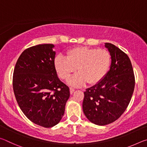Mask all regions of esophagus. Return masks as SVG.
Segmentation results:
<instances>
[{
    "mask_svg": "<svg viewBox=\"0 0 147 147\" xmlns=\"http://www.w3.org/2000/svg\"><path fill=\"white\" fill-rule=\"evenodd\" d=\"M74 88H70V93L71 94H73V93H74Z\"/></svg>",
    "mask_w": 147,
    "mask_h": 147,
    "instance_id": "obj_1",
    "label": "esophagus"
}]
</instances>
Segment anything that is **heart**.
<instances>
[{
  "label": "heart",
  "mask_w": 147,
  "mask_h": 147,
  "mask_svg": "<svg viewBox=\"0 0 147 147\" xmlns=\"http://www.w3.org/2000/svg\"><path fill=\"white\" fill-rule=\"evenodd\" d=\"M111 54L106 49L78 47L69 50L67 58L58 55L55 58V67L59 76L67 80L76 71V75L69 80V84L80 86L86 84H96L108 73L111 66Z\"/></svg>",
  "instance_id": "b5f03b06"
}]
</instances>
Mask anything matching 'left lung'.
Wrapping results in <instances>:
<instances>
[{
	"label": "left lung",
	"instance_id": "obj_1",
	"mask_svg": "<svg viewBox=\"0 0 147 147\" xmlns=\"http://www.w3.org/2000/svg\"><path fill=\"white\" fill-rule=\"evenodd\" d=\"M110 69L102 80L84 92L83 111L91 123L100 126L120 117L130 103L135 87V76L130 59L120 49L109 43Z\"/></svg>",
	"mask_w": 147,
	"mask_h": 147
}]
</instances>
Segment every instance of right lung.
I'll return each instance as SVG.
<instances>
[{"mask_svg": "<svg viewBox=\"0 0 147 147\" xmlns=\"http://www.w3.org/2000/svg\"><path fill=\"white\" fill-rule=\"evenodd\" d=\"M54 47L43 44L24 50L13 75V92L20 108L29 120L45 128L60 121L70 96L69 87L57 75Z\"/></svg>", "mask_w": 147, "mask_h": 147, "instance_id": "right-lung-1", "label": "right lung"}]
</instances>
